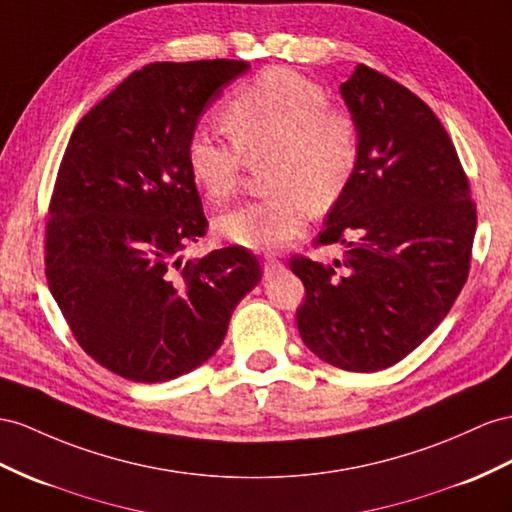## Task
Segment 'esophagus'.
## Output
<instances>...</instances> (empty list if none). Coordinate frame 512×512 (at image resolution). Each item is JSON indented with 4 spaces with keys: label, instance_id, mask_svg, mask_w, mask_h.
Listing matches in <instances>:
<instances>
[{
    "label": "esophagus",
    "instance_id": "obj_1",
    "mask_svg": "<svg viewBox=\"0 0 512 512\" xmlns=\"http://www.w3.org/2000/svg\"><path fill=\"white\" fill-rule=\"evenodd\" d=\"M283 268V264L281 261L277 259V257H266L264 259V277L268 279V277H272L274 272H279Z\"/></svg>",
    "mask_w": 512,
    "mask_h": 512
}]
</instances>
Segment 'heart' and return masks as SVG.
Instances as JSON below:
<instances>
[{"mask_svg": "<svg viewBox=\"0 0 512 512\" xmlns=\"http://www.w3.org/2000/svg\"><path fill=\"white\" fill-rule=\"evenodd\" d=\"M231 142L196 129L186 162L207 201L227 203L240 190L246 162L272 157L270 199L220 216L218 231L248 251L274 253L305 233L311 216L329 212L355 179L361 138L355 116L329 106L326 90L274 67L235 93L222 112Z\"/></svg>", "mask_w": 512, "mask_h": 512, "instance_id": "b5f03b06", "label": "heart"}]
</instances>
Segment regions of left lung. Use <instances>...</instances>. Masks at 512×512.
Here are the masks:
<instances>
[{
	"label": "left lung",
	"instance_id": "8db88e82",
	"mask_svg": "<svg viewBox=\"0 0 512 512\" xmlns=\"http://www.w3.org/2000/svg\"><path fill=\"white\" fill-rule=\"evenodd\" d=\"M361 160L316 244H344L333 266L294 255L305 283V346L348 372H376L448 316L469 274L476 203L448 131L426 103L359 64L342 84ZM342 267V271H335Z\"/></svg>",
	"mask_w": 512,
	"mask_h": 512
}]
</instances>
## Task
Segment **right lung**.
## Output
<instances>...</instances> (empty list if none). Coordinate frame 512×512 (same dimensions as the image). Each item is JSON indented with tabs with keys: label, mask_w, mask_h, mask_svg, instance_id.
<instances>
[{
	"label": "right lung",
	"mask_w": 512,
	"mask_h": 512,
	"mask_svg": "<svg viewBox=\"0 0 512 512\" xmlns=\"http://www.w3.org/2000/svg\"><path fill=\"white\" fill-rule=\"evenodd\" d=\"M246 71L242 60L147 64L82 116L64 151L45 227L47 283L77 344L127 381L199 368L261 281L244 246L183 261L207 229L188 140Z\"/></svg>",
	"instance_id": "add662e5"
}]
</instances>
